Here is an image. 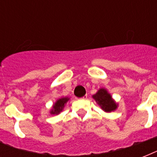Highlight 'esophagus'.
<instances>
[{
	"instance_id": "esophagus-1",
	"label": "esophagus",
	"mask_w": 157,
	"mask_h": 157,
	"mask_svg": "<svg viewBox=\"0 0 157 157\" xmlns=\"http://www.w3.org/2000/svg\"><path fill=\"white\" fill-rule=\"evenodd\" d=\"M86 98H87V95H84L83 97H82V98H81V99H86Z\"/></svg>"
}]
</instances>
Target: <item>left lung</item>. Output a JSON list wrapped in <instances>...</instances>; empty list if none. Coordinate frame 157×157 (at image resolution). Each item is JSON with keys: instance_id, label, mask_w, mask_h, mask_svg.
<instances>
[{"instance_id": "1", "label": "left lung", "mask_w": 157, "mask_h": 157, "mask_svg": "<svg viewBox=\"0 0 157 157\" xmlns=\"http://www.w3.org/2000/svg\"><path fill=\"white\" fill-rule=\"evenodd\" d=\"M96 102L100 105V107L105 112H110L114 111L117 107V104L112 98L111 95L107 93L105 89H100L97 93L93 96Z\"/></svg>"}]
</instances>
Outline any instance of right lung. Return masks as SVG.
<instances>
[{"label": "right lung", "mask_w": 157, "mask_h": 157, "mask_svg": "<svg viewBox=\"0 0 157 157\" xmlns=\"http://www.w3.org/2000/svg\"><path fill=\"white\" fill-rule=\"evenodd\" d=\"M68 98H59V100L57 101L53 107V110L51 111V114H59V112H61L64 107V104L67 102Z\"/></svg>", "instance_id": "1"}]
</instances>
